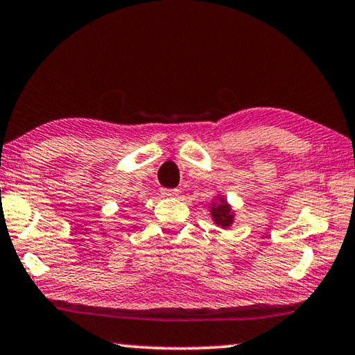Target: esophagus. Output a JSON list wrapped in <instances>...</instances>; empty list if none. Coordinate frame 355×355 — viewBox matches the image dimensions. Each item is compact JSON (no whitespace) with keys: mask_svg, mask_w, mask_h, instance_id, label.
I'll return each instance as SVG.
<instances>
[{"mask_svg":"<svg viewBox=\"0 0 355 355\" xmlns=\"http://www.w3.org/2000/svg\"><path fill=\"white\" fill-rule=\"evenodd\" d=\"M163 195H165V197H178L179 195V190L178 189H165L163 190Z\"/></svg>","mask_w":355,"mask_h":355,"instance_id":"esophagus-1","label":"esophagus"}]
</instances>
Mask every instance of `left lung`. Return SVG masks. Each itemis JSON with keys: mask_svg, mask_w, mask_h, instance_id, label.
<instances>
[{"mask_svg": "<svg viewBox=\"0 0 355 355\" xmlns=\"http://www.w3.org/2000/svg\"><path fill=\"white\" fill-rule=\"evenodd\" d=\"M211 216L214 223L220 225V227H229V225L234 223L232 209H230L227 202L223 198H219V203L211 208Z\"/></svg>", "mask_w": 355, "mask_h": 355, "instance_id": "8db88e82", "label": "left lung"}]
</instances>
